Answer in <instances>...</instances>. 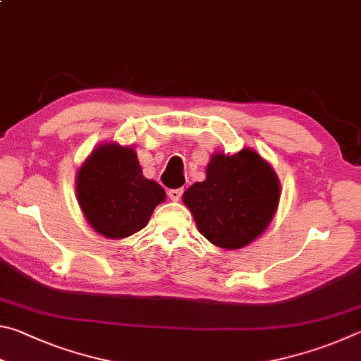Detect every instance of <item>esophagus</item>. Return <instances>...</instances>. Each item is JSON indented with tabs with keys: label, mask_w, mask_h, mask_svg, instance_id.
<instances>
[{
	"label": "esophagus",
	"mask_w": 361,
	"mask_h": 361,
	"mask_svg": "<svg viewBox=\"0 0 361 361\" xmlns=\"http://www.w3.org/2000/svg\"><path fill=\"white\" fill-rule=\"evenodd\" d=\"M182 193H184L182 188H173V190L168 192V197L171 198V201H179L180 197H182Z\"/></svg>",
	"instance_id": "1"
}]
</instances>
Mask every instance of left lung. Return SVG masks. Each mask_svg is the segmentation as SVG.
<instances>
[{"label":"left lung","mask_w":361,"mask_h":361,"mask_svg":"<svg viewBox=\"0 0 361 361\" xmlns=\"http://www.w3.org/2000/svg\"><path fill=\"white\" fill-rule=\"evenodd\" d=\"M281 198L274 169L255 150L214 154L206 179L188 187L184 203L201 235L217 247L241 249L268 228Z\"/></svg>","instance_id":"obj_1"}]
</instances>
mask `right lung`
<instances>
[{"label": "right lung", "instance_id": "1", "mask_svg": "<svg viewBox=\"0 0 361 361\" xmlns=\"http://www.w3.org/2000/svg\"><path fill=\"white\" fill-rule=\"evenodd\" d=\"M75 192L87 222L109 239L142 230L166 198L160 184L142 176L136 152L116 142L92 152L79 169Z\"/></svg>", "mask_w": 361, "mask_h": 361}]
</instances>
